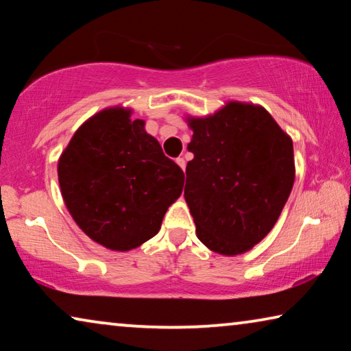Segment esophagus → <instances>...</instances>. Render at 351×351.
Segmentation results:
<instances>
[{"label":"esophagus","instance_id":"esophagus-1","mask_svg":"<svg viewBox=\"0 0 351 351\" xmlns=\"http://www.w3.org/2000/svg\"><path fill=\"white\" fill-rule=\"evenodd\" d=\"M176 164L180 165V167H181L182 170L186 169V161H184V158H178V159H176Z\"/></svg>","mask_w":351,"mask_h":351}]
</instances>
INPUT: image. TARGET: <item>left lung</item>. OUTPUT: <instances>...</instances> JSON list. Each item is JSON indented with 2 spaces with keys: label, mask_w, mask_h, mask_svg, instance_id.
Returning a JSON list of instances; mask_svg holds the SVG:
<instances>
[{
  "label": "left lung",
  "mask_w": 351,
  "mask_h": 351,
  "mask_svg": "<svg viewBox=\"0 0 351 351\" xmlns=\"http://www.w3.org/2000/svg\"><path fill=\"white\" fill-rule=\"evenodd\" d=\"M184 198L210 251L240 255L274 228L295 178L291 136L263 106L230 100L213 114L187 116Z\"/></svg>",
  "instance_id": "8db88e82"
}]
</instances>
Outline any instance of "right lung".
Listing matches in <instances>:
<instances>
[{
  "label": "right lung",
  "mask_w": 351,
  "mask_h": 351,
  "mask_svg": "<svg viewBox=\"0 0 351 351\" xmlns=\"http://www.w3.org/2000/svg\"><path fill=\"white\" fill-rule=\"evenodd\" d=\"M133 110L110 106L77 128L58 158L62 197L77 226L106 249L127 252L156 235L180 198L184 173Z\"/></svg>",
  "instance_id": "add662e5"
}]
</instances>
